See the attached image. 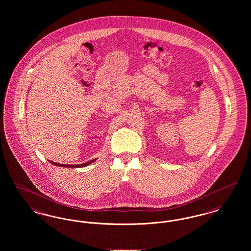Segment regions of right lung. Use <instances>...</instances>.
<instances>
[{
	"label": "right lung",
	"instance_id": "1",
	"mask_svg": "<svg viewBox=\"0 0 251 251\" xmlns=\"http://www.w3.org/2000/svg\"><path fill=\"white\" fill-rule=\"evenodd\" d=\"M96 159L94 160H91V161H89V162H87V163H84V164H81V165H60V164H57V163H53V162H51V161H50L52 165H54V166H57V167H86V166H88V165H90V164H92L94 161H95Z\"/></svg>",
	"mask_w": 251,
	"mask_h": 251
}]
</instances>
